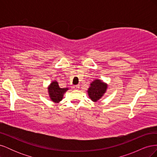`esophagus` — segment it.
<instances>
[{"mask_svg": "<svg viewBox=\"0 0 157 157\" xmlns=\"http://www.w3.org/2000/svg\"><path fill=\"white\" fill-rule=\"evenodd\" d=\"M79 87H80V85L79 84H77V85H75V86H73V89H75V90H77V89H78L79 88Z\"/></svg>", "mask_w": 157, "mask_h": 157, "instance_id": "1", "label": "esophagus"}]
</instances>
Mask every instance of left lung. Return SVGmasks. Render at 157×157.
<instances>
[{
	"mask_svg": "<svg viewBox=\"0 0 157 157\" xmlns=\"http://www.w3.org/2000/svg\"><path fill=\"white\" fill-rule=\"evenodd\" d=\"M107 88V84L103 82L102 80L96 79L90 84V86L88 90V94L92 101L96 102L105 93Z\"/></svg>",
	"mask_w": 157,
	"mask_h": 157,
	"instance_id": "left-lung-1",
	"label": "left lung"
}]
</instances>
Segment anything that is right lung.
<instances>
[{"instance_id": "obj_1", "label": "right lung", "mask_w": 157, "mask_h": 157, "mask_svg": "<svg viewBox=\"0 0 157 157\" xmlns=\"http://www.w3.org/2000/svg\"><path fill=\"white\" fill-rule=\"evenodd\" d=\"M48 90L51 100L57 103L62 100L64 93L67 92V90H68L69 88H59L58 82L56 80H54V81H52V83L49 85Z\"/></svg>"}]
</instances>
